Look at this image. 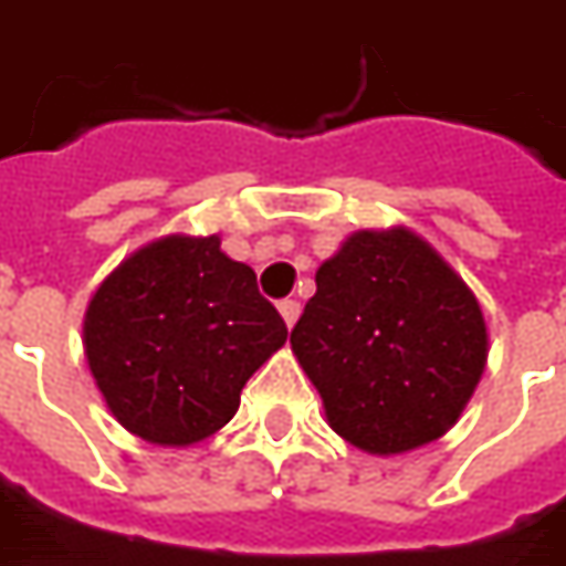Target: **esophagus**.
<instances>
[{"label": "esophagus", "mask_w": 566, "mask_h": 566, "mask_svg": "<svg viewBox=\"0 0 566 566\" xmlns=\"http://www.w3.org/2000/svg\"><path fill=\"white\" fill-rule=\"evenodd\" d=\"M279 312H282L284 324L294 327L296 318H300V303H296V300H282V303H279Z\"/></svg>", "instance_id": "34e87169"}]
</instances>
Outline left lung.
Wrapping results in <instances>:
<instances>
[{
	"instance_id": "1",
	"label": "left lung",
	"mask_w": 566,
	"mask_h": 566,
	"mask_svg": "<svg viewBox=\"0 0 566 566\" xmlns=\"http://www.w3.org/2000/svg\"><path fill=\"white\" fill-rule=\"evenodd\" d=\"M315 287L291 349L331 429L379 457L448 432L484 374L488 324L444 256L405 227L361 229Z\"/></svg>"
}]
</instances>
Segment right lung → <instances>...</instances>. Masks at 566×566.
<instances>
[{
  "instance_id": "add662e5",
  "label": "right lung",
  "mask_w": 566,
  "mask_h": 566,
  "mask_svg": "<svg viewBox=\"0 0 566 566\" xmlns=\"http://www.w3.org/2000/svg\"><path fill=\"white\" fill-rule=\"evenodd\" d=\"M82 337L113 417L144 441L187 448L235 417L244 382L287 327L217 235H168L106 275Z\"/></svg>"
}]
</instances>
